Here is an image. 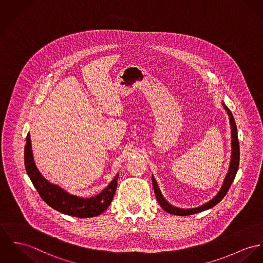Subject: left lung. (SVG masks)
<instances>
[{
	"instance_id": "left-lung-1",
	"label": "left lung",
	"mask_w": 263,
	"mask_h": 263,
	"mask_svg": "<svg viewBox=\"0 0 263 263\" xmlns=\"http://www.w3.org/2000/svg\"><path fill=\"white\" fill-rule=\"evenodd\" d=\"M222 105L225 111L227 112L228 117H229L230 127H231V160H230V165H229V168H228V172H227V174L225 176V179L223 181L222 186H221L219 192L208 202L204 203L202 205H200L198 207H194V208H179V207H176L174 205H171L163 197L161 191L158 187V184L155 180L154 176L152 175V184H153L156 199H157L158 203L160 204L162 208L170 214L179 215V216H187V215L199 213V212H202L204 210L212 208L213 206H215L216 204H218L222 200L223 197L228 192L232 182L235 178V175L237 173L238 166H239V156H240L239 142H238V137H237V127H236V124L234 121V117H233L231 111L226 107V105L224 103H222Z\"/></svg>"
}]
</instances>
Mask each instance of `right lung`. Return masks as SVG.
<instances>
[{
  "mask_svg": "<svg viewBox=\"0 0 263 263\" xmlns=\"http://www.w3.org/2000/svg\"><path fill=\"white\" fill-rule=\"evenodd\" d=\"M24 158L27 174L40 194L41 198L61 213L80 218L95 217L103 213L112 202L117 188L119 174H117L99 194L93 197L84 198L70 194L60 186L53 184L43 177L34 161L30 133H28L26 138Z\"/></svg>",
  "mask_w": 263,
  "mask_h": 263,
  "instance_id": "1",
  "label": "right lung"
}]
</instances>
